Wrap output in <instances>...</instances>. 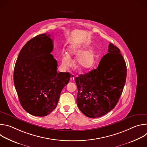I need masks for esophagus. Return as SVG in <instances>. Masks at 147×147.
Masks as SVG:
<instances>
[{
	"mask_svg": "<svg viewBox=\"0 0 147 147\" xmlns=\"http://www.w3.org/2000/svg\"><path fill=\"white\" fill-rule=\"evenodd\" d=\"M74 78H75V76H74V74H71V77H70V80H71V81H73V80H74Z\"/></svg>",
	"mask_w": 147,
	"mask_h": 147,
	"instance_id": "1",
	"label": "esophagus"
}]
</instances>
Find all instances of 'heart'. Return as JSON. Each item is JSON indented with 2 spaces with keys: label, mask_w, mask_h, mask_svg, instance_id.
Returning a JSON list of instances; mask_svg holds the SVG:
<instances>
[{
  "label": "heart",
  "mask_w": 147,
  "mask_h": 147,
  "mask_svg": "<svg viewBox=\"0 0 147 147\" xmlns=\"http://www.w3.org/2000/svg\"><path fill=\"white\" fill-rule=\"evenodd\" d=\"M69 54L70 55H78L75 62L76 66L80 70H84L91 68L95 62V56L91 51H85L81 52V50L71 47L69 49ZM69 55L67 53H63L61 55V65L64 69L69 67L72 63L71 59Z\"/></svg>",
  "instance_id": "b5f03b06"
}]
</instances>
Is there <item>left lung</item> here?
<instances>
[{"instance_id":"8db88e82","label":"left lung","mask_w":147,"mask_h":147,"mask_svg":"<svg viewBox=\"0 0 147 147\" xmlns=\"http://www.w3.org/2000/svg\"><path fill=\"white\" fill-rule=\"evenodd\" d=\"M108 51L97 69L76 78L77 106L88 117H99L112 110L126 80V64L120 49L110 43Z\"/></svg>"}]
</instances>
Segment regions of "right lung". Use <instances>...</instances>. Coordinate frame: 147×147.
Here are the masks:
<instances>
[{
  "mask_svg": "<svg viewBox=\"0 0 147 147\" xmlns=\"http://www.w3.org/2000/svg\"><path fill=\"white\" fill-rule=\"evenodd\" d=\"M49 34L32 38L21 50L14 70V84L20 102L28 113L45 116L56 107L69 73L57 72V62Z\"/></svg>",
  "mask_w": 147,
  "mask_h": 147,
  "instance_id": "add662e5",
  "label": "right lung"
}]
</instances>
